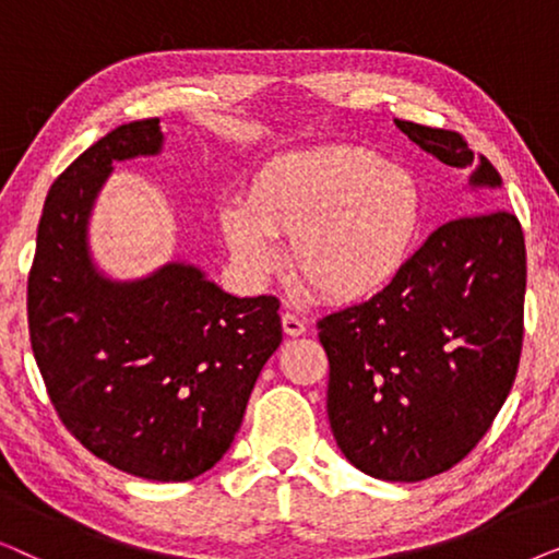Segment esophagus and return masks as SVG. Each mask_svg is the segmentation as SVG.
<instances>
[{"label": "esophagus", "mask_w": 559, "mask_h": 559, "mask_svg": "<svg viewBox=\"0 0 559 559\" xmlns=\"http://www.w3.org/2000/svg\"><path fill=\"white\" fill-rule=\"evenodd\" d=\"M282 328H285L287 335H302L305 331H308V325H305V320L300 316H295V312H285L282 316Z\"/></svg>", "instance_id": "1"}]
</instances>
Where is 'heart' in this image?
I'll use <instances>...</instances> for the list:
<instances>
[{
  "instance_id": "1",
  "label": "heart",
  "mask_w": 559,
  "mask_h": 559,
  "mask_svg": "<svg viewBox=\"0 0 559 559\" xmlns=\"http://www.w3.org/2000/svg\"><path fill=\"white\" fill-rule=\"evenodd\" d=\"M218 221L251 280L280 270V236H293L295 270L320 295L364 300L407 264L423 226V190L369 150L318 147L270 159L249 201L228 198Z\"/></svg>"
}]
</instances>
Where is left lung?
Segmentation results:
<instances>
[{"mask_svg": "<svg viewBox=\"0 0 559 559\" xmlns=\"http://www.w3.org/2000/svg\"><path fill=\"white\" fill-rule=\"evenodd\" d=\"M394 124L440 163L468 170L471 188H501L496 167L457 132ZM524 293L522 224L493 209L435 228L381 293L318 320L341 453L402 484L461 463L516 379Z\"/></svg>", "mask_w": 559, "mask_h": 559, "instance_id": "left-lung-1", "label": "left lung"}]
</instances>
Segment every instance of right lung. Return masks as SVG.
Here are the masks:
<instances>
[{
	"label": "right lung",
	"mask_w": 559,
	"mask_h": 559,
	"mask_svg": "<svg viewBox=\"0 0 559 559\" xmlns=\"http://www.w3.org/2000/svg\"><path fill=\"white\" fill-rule=\"evenodd\" d=\"M159 119L121 124L66 167L45 198L27 280L29 343L68 432L114 468L190 480L239 432L259 371L282 343L280 300L234 297L193 264L111 280L88 218L114 163L163 150Z\"/></svg>",
	"instance_id": "add662e5"
}]
</instances>
